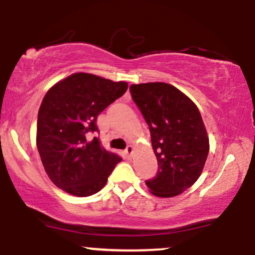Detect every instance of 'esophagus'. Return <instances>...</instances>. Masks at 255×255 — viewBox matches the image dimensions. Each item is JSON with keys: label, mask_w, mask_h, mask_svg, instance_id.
<instances>
[{"label": "esophagus", "mask_w": 255, "mask_h": 255, "mask_svg": "<svg viewBox=\"0 0 255 255\" xmlns=\"http://www.w3.org/2000/svg\"><path fill=\"white\" fill-rule=\"evenodd\" d=\"M133 150H134L133 146H131V145H128V146H127V148H126V150H125L126 154H127L128 157H130V156H131V153H133Z\"/></svg>", "instance_id": "34e87169"}]
</instances>
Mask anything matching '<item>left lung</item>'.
<instances>
[{"instance_id": "left-lung-1", "label": "left lung", "mask_w": 255, "mask_h": 255, "mask_svg": "<svg viewBox=\"0 0 255 255\" xmlns=\"http://www.w3.org/2000/svg\"><path fill=\"white\" fill-rule=\"evenodd\" d=\"M129 90L150 127L158 162L157 175L146 184L156 197L181 194L200 176L209 154V135L200 111L170 84H134Z\"/></svg>"}]
</instances>
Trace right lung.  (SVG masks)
Returning a JSON list of instances; mask_svg holds the SVG:
<instances>
[{
    "instance_id": "add662e5",
    "label": "right lung",
    "mask_w": 255,
    "mask_h": 255,
    "mask_svg": "<svg viewBox=\"0 0 255 255\" xmlns=\"http://www.w3.org/2000/svg\"><path fill=\"white\" fill-rule=\"evenodd\" d=\"M126 81L90 73H74L44 96L37 120V148L45 172L55 186L75 197L101 191L122 158L107 151L97 136V116L124 96Z\"/></svg>"
}]
</instances>
